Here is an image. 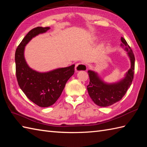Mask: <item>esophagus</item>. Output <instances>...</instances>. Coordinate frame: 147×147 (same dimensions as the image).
Returning a JSON list of instances; mask_svg holds the SVG:
<instances>
[{
    "label": "esophagus",
    "instance_id": "esophagus-1",
    "mask_svg": "<svg viewBox=\"0 0 147 147\" xmlns=\"http://www.w3.org/2000/svg\"><path fill=\"white\" fill-rule=\"evenodd\" d=\"M86 67L85 64L82 63H78L75 65V72L77 73L80 71H86Z\"/></svg>",
    "mask_w": 147,
    "mask_h": 147
}]
</instances>
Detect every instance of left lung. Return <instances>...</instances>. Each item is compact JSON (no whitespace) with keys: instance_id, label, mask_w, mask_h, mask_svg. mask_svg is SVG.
<instances>
[{"instance_id":"obj_1","label":"left lung","mask_w":147,"mask_h":147,"mask_svg":"<svg viewBox=\"0 0 147 147\" xmlns=\"http://www.w3.org/2000/svg\"><path fill=\"white\" fill-rule=\"evenodd\" d=\"M121 46L124 48L131 62V67L125 76L115 83H108L103 80L96 72L88 70L90 83L87 86L88 94L93 102L100 107H107L119 101L131 85L135 73V58L131 49L123 37H121Z\"/></svg>"}]
</instances>
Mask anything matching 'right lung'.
I'll return each mask as SVG.
<instances>
[{
    "label": "right lung",
    "instance_id": "add662e5",
    "mask_svg": "<svg viewBox=\"0 0 147 147\" xmlns=\"http://www.w3.org/2000/svg\"><path fill=\"white\" fill-rule=\"evenodd\" d=\"M50 27H36L28 33L15 53L16 74L22 91L34 104L41 107L53 105L61 96L68 80L74 73V64L45 73L30 67L24 58L25 46L34 37L44 33Z\"/></svg>",
    "mask_w": 147,
    "mask_h": 147
}]
</instances>
